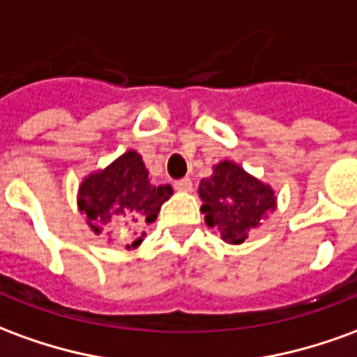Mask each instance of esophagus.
<instances>
[{
	"label": "esophagus",
	"instance_id": "esophagus-1",
	"mask_svg": "<svg viewBox=\"0 0 357 357\" xmlns=\"http://www.w3.org/2000/svg\"><path fill=\"white\" fill-rule=\"evenodd\" d=\"M174 187H176L178 191H183V193H187V191H193V181H191L189 178L178 179V181H174Z\"/></svg>",
	"mask_w": 357,
	"mask_h": 357
}]
</instances>
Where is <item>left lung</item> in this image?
Returning <instances> with one entry per match:
<instances>
[{
	"mask_svg": "<svg viewBox=\"0 0 357 357\" xmlns=\"http://www.w3.org/2000/svg\"><path fill=\"white\" fill-rule=\"evenodd\" d=\"M201 211L208 228L220 231L226 243H243L266 213L276 208L273 187L253 178L236 162L222 160L211 178L201 179Z\"/></svg>",
	"mask_w": 357,
	"mask_h": 357,
	"instance_id": "left-lung-1",
	"label": "left lung"
}]
</instances>
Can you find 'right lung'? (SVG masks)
Instances as JSON below:
<instances>
[{
  "instance_id": "right-lung-1",
  "label": "right lung",
  "mask_w": 357,
  "mask_h": 357,
  "mask_svg": "<svg viewBox=\"0 0 357 357\" xmlns=\"http://www.w3.org/2000/svg\"><path fill=\"white\" fill-rule=\"evenodd\" d=\"M174 193L170 185H153L143 156L137 151H127L104 170L92 172L79 185L77 204L86 214V224L94 234L112 220L127 224H153L160 206ZM144 231L127 249L141 245Z\"/></svg>"
}]
</instances>
